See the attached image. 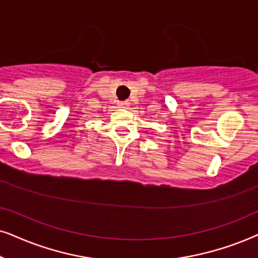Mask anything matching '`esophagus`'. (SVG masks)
Segmentation results:
<instances>
[{
	"label": "esophagus",
	"instance_id": "obj_1",
	"mask_svg": "<svg viewBox=\"0 0 258 258\" xmlns=\"http://www.w3.org/2000/svg\"><path fill=\"white\" fill-rule=\"evenodd\" d=\"M119 106L121 108H127L130 106V102L128 101H120L119 102Z\"/></svg>",
	"mask_w": 258,
	"mask_h": 258
}]
</instances>
